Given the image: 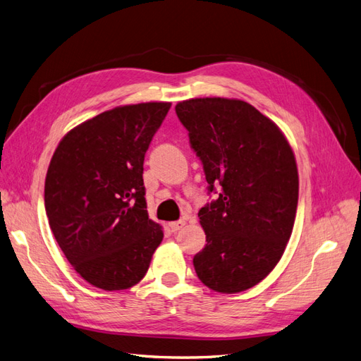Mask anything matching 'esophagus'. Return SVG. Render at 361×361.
<instances>
[{
	"instance_id": "1",
	"label": "esophagus",
	"mask_w": 361,
	"mask_h": 361,
	"mask_svg": "<svg viewBox=\"0 0 361 361\" xmlns=\"http://www.w3.org/2000/svg\"><path fill=\"white\" fill-rule=\"evenodd\" d=\"M185 226V221L183 220H179V221H173V223H170V228H171V232H178V231H180V228Z\"/></svg>"
}]
</instances>
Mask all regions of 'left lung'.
Instances as JSON below:
<instances>
[{
	"label": "left lung",
	"instance_id": "1",
	"mask_svg": "<svg viewBox=\"0 0 361 361\" xmlns=\"http://www.w3.org/2000/svg\"><path fill=\"white\" fill-rule=\"evenodd\" d=\"M176 114L203 164L207 194H218L199 211L207 244L192 259L195 272L212 290H247L274 269L290 238L293 152L279 126L244 101L200 97L179 102Z\"/></svg>",
	"mask_w": 361,
	"mask_h": 361
}]
</instances>
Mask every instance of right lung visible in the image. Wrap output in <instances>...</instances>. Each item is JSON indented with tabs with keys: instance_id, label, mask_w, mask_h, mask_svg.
<instances>
[{
	"instance_id": "obj_1",
	"label": "right lung",
	"mask_w": 361,
	"mask_h": 361,
	"mask_svg": "<svg viewBox=\"0 0 361 361\" xmlns=\"http://www.w3.org/2000/svg\"><path fill=\"white\" fill-rule=\"evenodd\" d=\"M170 102L117 106L63 137L45 180V209L61 251L104 290L133 288L162 241L147 215L145 155Z\"/></svg>"
}]
</instances>
